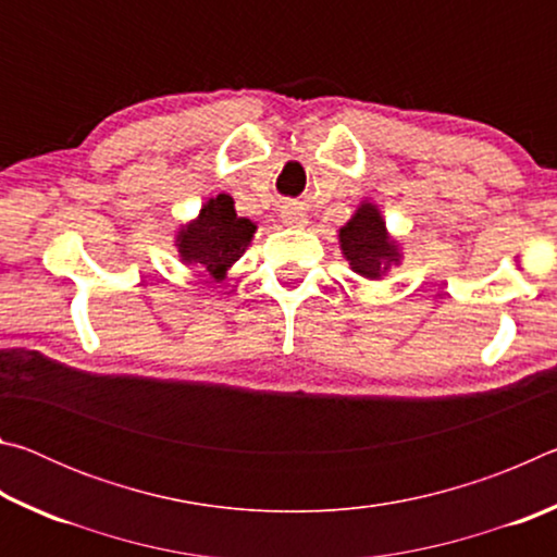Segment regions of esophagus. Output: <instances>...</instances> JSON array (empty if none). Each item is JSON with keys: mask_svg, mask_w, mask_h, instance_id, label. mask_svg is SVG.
<instances>
[{"mask_svg": "<svg viewBox=\"0 0 557 557\" xmlns=\"http://www.w3.org/2000/svg\"><path fill=\"white\" fill-rule=\"evenodd\" d=\"M282 223L292 225V228H299V225L307 223V219L299 209H285V211H282Z\"/></svg>", "mask_w": 557, "mask_h": 557, "instance_id": "1", "label": "esophagus"}]
</instances>
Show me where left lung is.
<instances>
[{"label":"left lung","instance_id":"8db88e82","mask_svg":"<svg viewBox=\"0 0 557 557\" xmlns=\"http://www.w3.org/2000/svg\"><path fill=\"white\" fill-rule=\"evenodd\" d=\"M342 250L354 272L366 280H379L391 262H398V245L385 233V221L373 203H361V209L338 231Z\"/></svg>","mask_w":557,"mask_h":557}]
</instances>
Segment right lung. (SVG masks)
Instances as JSON below:
<instances>
[{
    "label": "right lung",
    "instance_id": "right-lung-1",
    "mask_svg": "<svg viewBox=\"0 0 557 557\" xmlns=\"http://www.w3.org/2000/svg\"><path fill=\"white\" fill-rule=\"evenodd\" d=\"M256 223L238 219L228 194H219L203 206L199 219L178 231V256L186 265H199L211 277L223 280L225 272L248 248Z\"/></svg>",
    "mask_w": 557,
    "mask_h": 557
}]
</instances>
